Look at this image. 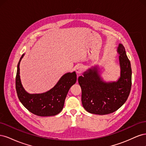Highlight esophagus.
Here are the masks:
<instances>
[{
	"label": "esophagus",
	"mask_w": 146,
	"mask_h": 146,
	"mask_svg": "<svg viewBox=\"0 0 146 146\" xmlns=\"http://www.w3.org/2000/svg\"><path fill=\"white\" fill-rule=\"evenodd\" d=\"M83 70V67L82 65H79V66H77V68H76V71L78 74H80L82 73Z\"/></svg>",
	"instance_id": "obj_1"
}]
</instances>
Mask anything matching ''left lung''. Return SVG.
<instances>
[{
    "mask_svg": "<svg viewBox=\"0 0 146 146\" xmlns=\"http://www.w3.org/2000/svg\"><path fill=\"white\" fill-rule=\"evenodd\" d=\"M117 52L120 55L121 70L117 82H103L96 68L90 69L83 76L78 77L82 88V102L88 112L99 115L113 113L122 107L129 98L131 87L130 61L121 44H119Z\"/></svg>",
    "mask_w": 146,
    "mask_h": 146,
    "instance_id": "obj_1",
    "label": "left lung"
}]
</instances>
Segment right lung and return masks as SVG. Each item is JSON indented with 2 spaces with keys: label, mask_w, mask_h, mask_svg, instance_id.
Returning <instances> with one entry per match:
<instances>
[{
  "label": "right lung",
  "mask_w": 146,
  "mask_h": 146,
  "mask_svg": "<svg viewBox=\"0 0 146 146\" xmlns=\"http://www.w3.org/2000/svg\"><path fill=\"white\" fill-rule=\"evenodd\" d=\"M24 55H22L17 64L16 76V90L20 102L35 115L50 116L58 114L63 108L66 97L70 88L77 81L76 72L64 74L50 91L42 94H30L25 91L20 79L19 64Z\"/></svg>",
  "instance_id": "right-lung-1"
}]
</instances>
